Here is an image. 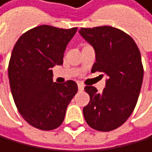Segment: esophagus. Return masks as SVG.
Here are the masks:
<instances>
[{
	"label": "esophagus",
	"mask_w": 152,
	"mask_h": 152,
	"mask_svg": "<svg viewBox=\"0 0 152 152\" xmlns=\"http://www.w3.org/2000/svg\"><path fill=\"white\" fill-rule=\"evenodd\" d=\"M77 87H78L79 91H82V90L84 89V85L82 84V83H80V82H78V83H77Z\"/></svg>",
	"instance_id": "1"
}]
</instances>
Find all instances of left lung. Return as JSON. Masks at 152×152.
Here are the masks:
<instances>
[{
  "instance_id": "left-lung-1",
  "label": "left lung",
  "mask_w": 152,
  "mask_h": 152,
  "mask_svg": "<svg viewBox=\"0 0 152 152\" xmlns=\"http://www.w3.org/2000/svg\"><path fill=\"white\" fill-rule=\"evenodd\" d=\"M78 32L95 50L91 72L107 75L102 93L85 86L90 101L83 107L84 118L95 130H114L131 115L140 95L144 77L140 50L129 35L110 26L80 28Z\"/></svg>"
}]
</instances>
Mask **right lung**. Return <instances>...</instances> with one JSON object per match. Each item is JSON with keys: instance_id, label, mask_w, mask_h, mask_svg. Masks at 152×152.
<instances>
[{"instance_id": "obj_1", "label": "right lung", "mask_w": 152, "mask_h": 152, "mask_svg": "<svg viewBox=\"0 0 152 152\" xmlns=\"http://www.w3.org/2000/svg\"><path fill=\"white\" fill-rule=\"evenodd\" d=\"M77 30L39 26L24 33L11 52L8 78L12 97L22 117L38 129L59 127L77 92L74 80L53 82L52 73L55 65L63 64L64 52Z\"/></svg>"}]
</instances>
